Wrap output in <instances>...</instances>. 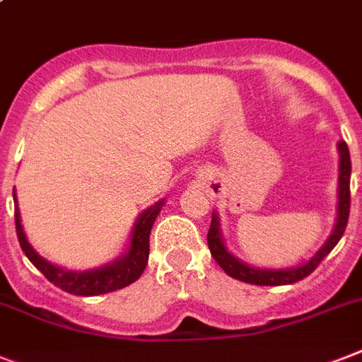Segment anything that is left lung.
Here are the masks:
<instances>
[{"mask_svg":"<svg viewBox=\"0 0 362 362\" xmlns=\"http://www.w3.org/2000/svg\"><path fill=\"white\" fill-rule=\"evenodd\" d=\"M339 151V204H337V219L334 227L324 242V245L314 252L313 257L292 267H258L243 262L238 257H234L228 251L227 243L223 240L221 232V219L217 216V211H211V225L208 230V247H210L211 257L223 272L230 275L232 279H238L242 283L258 284V286H283V284H293L305 279L307 275L318 267V264L327 257L329 252L339 243L342 238L349 217V176H351V160H349V151L346 141L337 143Z\"/></svg>","mask_w":362,"mask_h":362,"instance_id":"left-lung-1","label":"left lung"}]
</instances>
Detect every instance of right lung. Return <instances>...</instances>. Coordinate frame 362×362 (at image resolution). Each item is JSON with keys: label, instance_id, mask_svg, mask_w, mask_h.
I'll return each mask as SVG.
<instances>
[{"label": "right lung", "instance_id": "add662e5", "mask_svg": "<svg viewBox=\"0 0 362 362\" xmlns=\"http://www.w3.org/2000/svg\"><path fill=\"white\" fill-rule=\"evenodd\" d=\"M14 199V219H16V234H18V242L25 257L31 260L38 272L42 273L44 277L48 279L49 283L64 290V292L74 293V296H100V293H110L115 290L128 286L135 283L141 277V273L145 272L146 262H148V238H151L152 225H154L156 217L161 211L165 199L154 202L152 206L143 210L137 216L134 223V228L130 232V242L126 245V251L117 257L113 262H107L104 266L90 267V269H66V267L55 266L42 258L29 243L25 232L22 227V217L18 210V199H16V191H13Z\"/></svg>", "mask_w": 362, "mask_h": 362}]
</instances>
